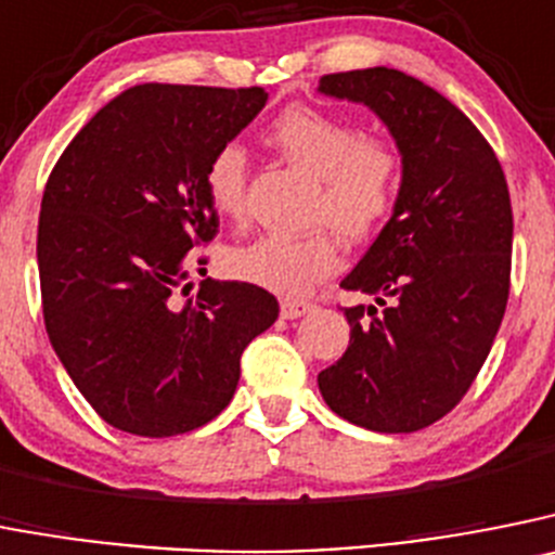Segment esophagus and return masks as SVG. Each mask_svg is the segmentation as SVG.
Listing matches in <instances>:
<instances>
[{"instance_id":"obj_1","label":"esophagus","mask_w":555,"mask_h":555,"mask_svg":"<svg viewBox=\"0 0 555 555\" xmlns=\"http://www.w3.org/2000/svg\"><path fill=\"white\" fill-rule=\"evenodd\" d=\"M311 308H313V305L305 302V299H292V297L281 299V317L283 319H299V317H305V313L311 311Z\"/></svg>"}]
</instances>
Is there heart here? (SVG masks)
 I'll list each match as a JSON object with an SVG mask.
<instances>
[{"label":"heart","mask_w":555,"mask_h":555,"mask_svg":"<svg viewBox=\"0 0 555 555\" xmlns=\"http://www.w3.org/2000/svg\"><path fill=\"white\" fill-rule=\"evenodd\" d=\"M269 142L288 162L322 181L317 220L344 238L363 242L393 215L401 190V156L393 142L363 134L354 124L311 106H292L269 126ZM247 154L228 142L206 167V195L217 215L242 220L247 211ZM338 244L330 233L261 236L231 247L225 272L236 281L299 297L338 269Z\"/></svg>","instance_id":"b5f03b06"}]
</instances>
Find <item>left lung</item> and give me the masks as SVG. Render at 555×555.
I'll return each instance as SVG.
<instances>
[{"mask_svg":"<svg viewBox=\"0 0 555 555\" xmlns=\"http://www.w3.org/2000/svg\"><path fill=\"white\" fill-rule=\"evenodd\" d=\"M319 93L369 106L401 156L393 215L340 281L377 305L344 308L349 347L319 374V390L349 424L418 431L460 404L501 327L509 186L465 112L415 76L347 70L322 76Z\"/></svg>","mask_w":555,"mask_h":555,"instance_id":"obj_1","label":"left lung"}]
</instances>
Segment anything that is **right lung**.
Segmentation results:
<instances>
[{
  "instance_id": "1",
  "label": "right lung",
  "mask_w": 555,
  "mask_h": 555,
  "mask_svg": "<svg viewBox=\"0 0 555 555\" xmlns=\"http://www.w3.org/2000/svg\"><path fill=\"white\" fill-rule=\"evenodd\" d=\"M263 88L134 85L101 106L54 165L38 220L49 340L109 426L172 437L222 413L238 360L278 319L253 283L201 281L217 233L208 159L267 104ZM206 272V269H201Z\"/></svg>"
}]
</instances>
